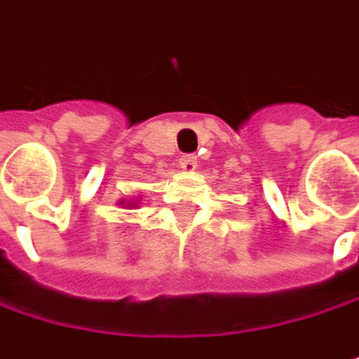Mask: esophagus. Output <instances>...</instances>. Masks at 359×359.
Wrapping results in <instances>:
<instances>
[{"mask_svg": "<svg viewBox=\"0 0 359 359\" xmlns=\"http://www.w3.org/2000/svg\"><path fill=\"white\" fill-rule=\"evenodd\" d=\"M181 168L183 170H187V172H191V170H196V165H198V159H196V155H183L181 157Z\"/></svg>", "mask_w": 359, "mask_h": 359, "instance_id": "esophagus-1", "label": "esophagus"}]
</instances>
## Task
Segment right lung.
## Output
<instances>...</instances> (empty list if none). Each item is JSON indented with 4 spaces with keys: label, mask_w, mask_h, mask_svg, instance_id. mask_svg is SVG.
I'll use <instances>...</instances> for the list:
<instances>
[{
    "label": "right lung",
    "mask_w": 359,
    "mask_h": 359,
    "mask_svg": "<svg viewBox=\"0 0 359 359\" xmlns=\"http://www.w3.org/2000/svg\"><path fill=\"white\" fill-rule=\"evenodd\" d=\"M121 204H123V202H121ZM127 206H132V204H127Z\"/></svg>",
    "instance_id": "add662e5"
}]
</instances>
